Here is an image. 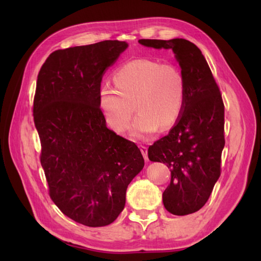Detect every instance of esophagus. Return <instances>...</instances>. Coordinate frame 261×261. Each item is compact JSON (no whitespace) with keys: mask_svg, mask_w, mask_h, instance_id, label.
<instances>
[{"mask_svg":"<svg viewBox=\"0 0 261 261\" xmlns=\"http://www.w3.org/2000/svg\"><path fill=\"white\" fill-rule=\"evenodd\" d=\"M140 150H141V153H142V156H143V158H145L147 162H148V148L147 147H145V146H140Z\"/></svg>","mask_w":261,"mask_h":261,"instance_id":"obj_1","label":"esophagus"}]
</instances>
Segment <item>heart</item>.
I'll return each mask as SVG.
<instances>
[{
  "mask_svg": "<svg viewBox=\"0 0 261 261\" xmlns=\"http://www.w3.org/2000/svg\"><path fill=\"white\" fill-rule=\"evenodd\" d=\"M113 82L115 87L104 85L98 92L99 108L112 130L124 132L135 108L139 113L132 125V136L138 139L152 135L159 126L168 129L179 119L185 80L177 66L134 59L115 71Z\"/></svg>",
  "mask_w": 261,
  "mask_h": 261,
  "instance_id": "b5f03b06",
  "label": "heart"
}]
</instances>
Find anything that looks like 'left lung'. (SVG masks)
Listing matches in <instances>:
<instances>
[{
    "mask_svg": "<svg viewBox=\"0 0 261 261\" xmlns=\"http://www.w3.org/2000/svg\"><path fill=\"white\" fill-rule=\"evenodd\" d=\"M156 49H171L185 80L181 114L169 134L148 149L151 162L170 168V184L163 193L166 210L187 215L202 208L221 175L224 148V104L202 51L186 39H140Z\"/></svg>",
    "mask_w": 261,
    "mask_h": 261,
    "instance_id": "1",
    "label": "left lung"
}]
</instances>
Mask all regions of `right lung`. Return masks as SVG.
Listing matches in <instances>:
<instances>
[{
    "label": "right lung",
    "instance_id": "right-lung-1",
    "mask_svg": "<svg viewBox=\"0 0 261 261\" xmlns=\"http://www.w3.org/2000/svg\"><path fill=\"white\" fill-rule=\"evenodd\" d=\"M126 48L105 40L56 50L38 74L33 120L49 195L65 215L92 228L118 218L127 185L145 166L136 143L107 126L98 104L105 70Z\"/></svg>",
    "mask_w": 261,
    "mask_h": 261
}]
</instances>
